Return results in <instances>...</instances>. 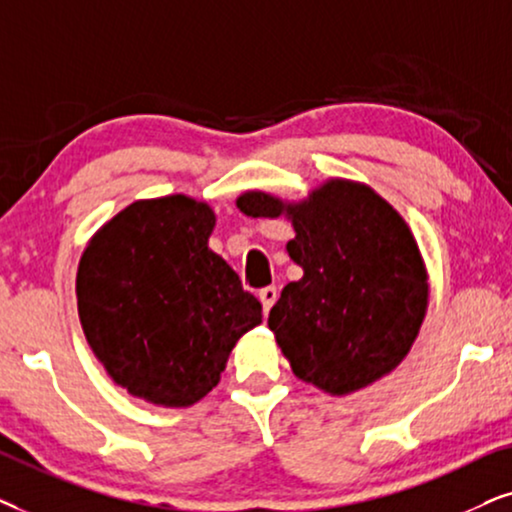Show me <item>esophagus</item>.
Returning <instances> with one entry per match:
<instances>
[{
    "label": "esophagus",
    "instance_id": "esophagus-1",
    "mask_svg": "<svg viewBox=\"0 0 512 512\" xmlns=\"http://www.w3.org/2000/svg\"><path fill=\"white\" fill-rule=\"evenodd\" d=\"M276 299H278V288H276V285H267V288L260 290V302H262L264 313L271 311V306L276 304Z\"/></svg>",
    "mask_w": 512,
    "mask_h": 512
}]
</instances>
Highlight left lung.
<instances>
[{"label": "left lung", "instance_id": "1", "mask_svg": "<svg viewBox=\"0 0 512 512\" xmlns=\"http://www.w3.org/2000/svg\"><path fill=\"white\" fill-rule=\"evenodd\" d=\"M238 208L292 217L288 255L304 276L285 285L269 327L299 379L344 395L407 356L428 304L426 269L410 227L381 196L330 180L299 206L248 192Z\"/></svg>", "mask_w": 512, "mask_h": 512}]
</instances>
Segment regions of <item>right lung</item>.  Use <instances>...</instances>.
I'll return each instance as SVG.
<instances>
[{"mask_svg": "<svg viewBox=\"0 0 512 512\" xmlns=\"http://www.w3.org/2000/svg\"><path fill=\"white\" fill-rule=\"evenodd\" d=\"M215 215L187 196L135 201L91 238L79 262L84 335L131 395L187 407L213 391L262 304L208 248Z\"/></svg>", "mask_w": 512, "mask_h": 512, "instance_id": "obj_1", "label": "right lung"}]
</instances>
